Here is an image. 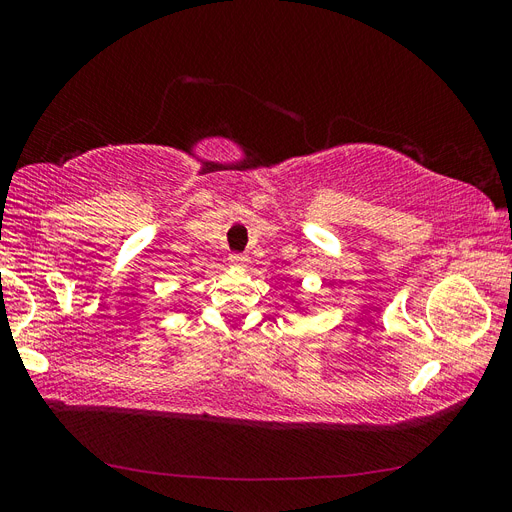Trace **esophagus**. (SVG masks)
<instances>
[{
    "label": "esophagus",
    "instance_id": "34e87169",
    "mask_svg": "<svg viewBox=\"0 0 512 512\" xmlns=\"http://www.w3.org/2000/svg\"><path fill=\"white\" fill-rule=\"evenodd\" d=\"M228 262H230V267L245 269L247 265H250V258H247L245 254H230V256H228Z\"/></svg>",
    "mask_w": 512,
    "mask_h": 512
}]
</instances>
